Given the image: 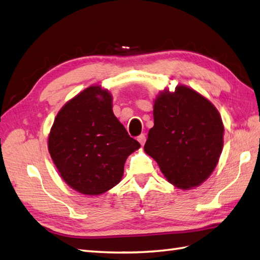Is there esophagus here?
<instances>
[{"instance_id": "obj_1", "label": "esophagus", "mask_w": 260, "mask_h": 260, "mask_svg": "<svg viewBox=\"0 0 260 260\" xmlns=\"http://www.w3.org/2000/svg\"><path fill=\"white\" fill-rule=\"evenodd\" d=\"M137 141L141 143V145H144L145 142H146V135H145V134H141L140 136L137 137Z\"/></svg>"}]
</instances>
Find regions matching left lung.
Returning a JSON list of instances; mask_svg holds the SVG:
<instances>
[{"mask_svg": "<svg viewBox=\"0 0 260 260\" xmlns=\"http://www.w3.org/2000/svg\"><path fill=\"white\" fill-rule=\"evenodd\" d=\"M154 126L144 150L166 179L180 189L199 186L213 173L224 145V125L216 107L184 85L154 103Z\"/></svg>", "mask_w": 260, "mask_h": 260, "instance_id": "left-lung-1", "label": "left lung"}]
</instances>
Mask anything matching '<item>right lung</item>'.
<instances>
[{"mask_svg":"<svg viewBox=\"0 0 260 260\" xmlns=\"http://www.w3.org/2000/svg\"><path fill=\"white\" fill-rule=\"evenodd\" d=\"M112 95L89 86L57 113L48 152L64 182L84 195H101L123 177L128 156L141 147L114 115Z\"/></svg>","mask_w":260,"mask_h":260,"instance_id":"right-lung-1","label":"right lung"}]
</instances>
